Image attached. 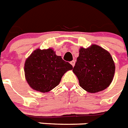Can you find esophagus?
<instances>
[{"instance_id": "esophagus-1", "label": "esophagus", "mask_w": 128, "mask_h": 128, "mask_svg": "<svg viewBox=\"0 0 128 128\" xmlns=\"http://www.w3.org/2000/svg\"><path fill=\"white\" fill-rule=\"evenodd\" d=\"M70 64H71V65H72V67H74V64H75V61H74V60H72V61H70Z\"/></svg>"}]
</instances>
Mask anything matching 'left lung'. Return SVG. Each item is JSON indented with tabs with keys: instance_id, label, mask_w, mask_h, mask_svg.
<instances>
[{
	"instance_id": "left-lung-1",
	"label": "left lung",
	"mask_w": 128,
	"mask_h": 128,
	"mask_svg": "<svg viewBox=\"0 0 128 128\" xmlns=\"http://www.w3.org/2000/svg\"><path fill=\"white\" fill-rule=\"evenodd\" d=\"M72 71L84 90L94 93L104 90L112 82L115 65L109 52L92 45L80 48Z\"/></svg>"
}]
</instances>
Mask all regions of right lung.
Instances as JSON below:
<instances>
[{"instance_id": "obj_1", "label": "right lung", "mask_w": 128, "mask_h": 128, "mask_svg": "<svg viewBox=\"0 0 128 128\" xmlns=\"http://www.w3.org/2000/svg\"><path fill=\"white\" fill-rule=\"evenodd\" d=\"M71 69L72 65L52 49L35 50L24 65L28 83L34 90L42 92H49L58 86L63 74Z\"/></svg>"}]
</instances>
